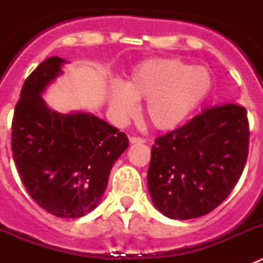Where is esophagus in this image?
Wrapping results in <instances>:
<instances>
[{
    "label": "esophagus",
    "instance_id": "esophagus-1",
    "mask_svg": "<svg viewBox=\"0 0 263 263\" xmlns=\"http://www.w3.org/2000/svg\"><path fill=\"white\" fill-rule=\"evenodd\" d=\"M130 142L132 143H143L145 142V139H143L142 137H132V138H130Z\"/></svg>",
    "mask_w": 263,
    "mask_h": 263
}]
</instances>
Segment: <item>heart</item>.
I'll use <instances>...</instances> for the list:
<instances>
[{
  "label": "heart",
  "mask_w": 263,
  "mask_h": 263,
  "mask_svg": "<svg viewBox=\"0 0 263 263\" xmlns=\"http://www.w3.org/2000/svg\"><path fill=\"white\" fill-rule=\"evenodd\" d=\"M212 88L205 67H191L179 59H153L137 67L124 85H115L109 105L121 121L137 111L146 100L145 115L157 129H171L200 105Z\"/></svg>",
  "instance_id": "heart-1"
}]
</instances>
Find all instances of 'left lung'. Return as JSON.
<instances>
[{"instance_id": "1", "label": "left lung", "mask_w": 263, "mask_h": 263, "mask_svg": "<svg viewBox=\"0 0 263 263\" xmlns=\"http://www.w3.org/2000/svg\"><path fill=\"white\" fill-rule=\"evenodd\" d=\"M248 111L237 103L206 106L187 124L158 137L147 185L170 218L200 217L236 187L249 153Z\"/></svg>"}]
</instances>
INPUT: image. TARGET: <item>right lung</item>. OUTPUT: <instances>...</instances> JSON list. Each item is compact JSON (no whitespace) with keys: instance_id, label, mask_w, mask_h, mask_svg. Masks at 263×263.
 <instances>
[{"instance_id":"add662e5","label":"right lung","mask_w":263,"mask_h":263,"mask_svg":"<svg viewBox=\"0 0 263 263\" xmlns=\"http://www.w3.org/2000/svg\"><path fill=\"white\" fill-rule=\"evenodd\" d=\"M63 63L48 58L25 80L11 122V152L32 200L51 215L76 218L100 203L129 139L95 116L60 115L46 105L41 93Z\"/></svg>"}]
</instances>
